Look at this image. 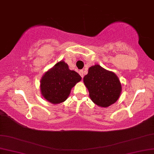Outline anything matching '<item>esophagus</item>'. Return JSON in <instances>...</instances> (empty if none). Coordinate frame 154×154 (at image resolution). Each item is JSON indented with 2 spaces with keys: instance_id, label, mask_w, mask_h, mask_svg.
Listing matches in <instances>:
<instances>
[{
  "instance_id": "obj_1",
  "label": "esophagus",
  "mask_w": 154,
  "mask_h": 154,
  "mask_svg": "<svg viewBox=\"0 0 154 154\" xmlns=\"http://www.w3.org/2000/svg\"><path fill=\"white\" fill-rule=\"evenodd\" d=\"M79 74L80 75V76L82 77V79H83V77H84V71L83 70H80Z\"/></svg>"
}]
</instances>
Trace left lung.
<instances>
[{
    "instance_id": "obj_1",
    "label": "left lung",
    "mask_w": 154,
    "mask_h": 154,
    "mask_svg": "<svg viewBox=\"0 0 154 154\" xmlns=\"http://www.w3.org/2000/svg\"><path fill=\"white\" fill-rule=\"evenodd\" d=\"M83 81L91 100L102 107L116 103L121 93V84L116 75L98 65L89 67Z\"/></svg>"
}]
</instances>
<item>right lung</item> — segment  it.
I'll list each match as a JSON object with an SVG mask.
<instances>
[{
  "label": "right lung",
  "mask_w": 154,
  "mask_h": 154,
  "mask_svg": "<svg viewBox=\"0 0 154 154\" xmlns=\"http://www.w3.org/2000/svg\"><path fill=\"white\" fill-rule=\"evenodd\" d=\"M80 80L81 77L77 72L69 69L67 64L60 61L42 76V95L51 103H63L69 96L72 87Z\"/></svg>",
  "instance_id": "right-lung-1"
}]
</instances>
